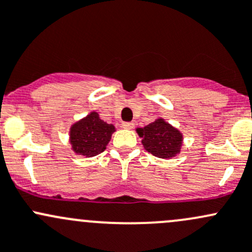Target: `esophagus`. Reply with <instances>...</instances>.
Wrapping results in <instances>:
<instances>
[{
  "label": "esophagus",
  "mask_w": 252,
  "mask_h": 252,
  "mask_svg": "<svg viewBox=\"0 0 252 252\" xmlns=\"http://www.w3.org/2000/svg\"><path fill=\"white\" fill-rule=\"evenodd\" d=\"M133 126H134L133 123H123V127H124V128H126V129L133 128Z\"/></svg>",
  "instance_id": "34e87169"
}]
</instances>
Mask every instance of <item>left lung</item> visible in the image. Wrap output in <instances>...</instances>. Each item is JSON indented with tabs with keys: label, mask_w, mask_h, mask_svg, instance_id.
Wrapping results in <instances>:
<instances>
[{
	"label": "left lung",
	"mask_w": 252,
	"mask_h": 252,
	"mask_svg": "<svg viewBox=\"0 0 252 252\" xmlns=\"http://www.w3.org/2000/svg\"><path fill=\"white\" fill-rule=\"evenodd\" d=\"M136 132L144 149L157 158L172 159L182 150L183 133L162 118H157L144 127H137Z\"/></svg>",
	"instance_id": "1"
}]
</instances>
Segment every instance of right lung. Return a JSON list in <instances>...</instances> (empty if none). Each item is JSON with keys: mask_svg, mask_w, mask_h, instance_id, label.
<instances>
[{"mask_svg": "<svg viewBox=\"0 0 252 252\" xmlns=\"http://www.w3.org/2000/svg\"><path fill=\"white\" fill-rule=\"evenodd\" d=\"M115 131L113 124L102 120L97 111H91L70 126L69 143L76 155L92 158L107 149L111 134Z\"/></svg>", "mask_w": 252, "mask_h": 252, "instance_id": "obj_1", "label": "right lung"}]
</instances>
